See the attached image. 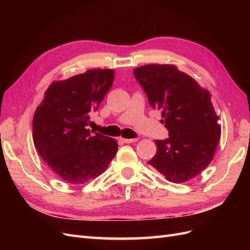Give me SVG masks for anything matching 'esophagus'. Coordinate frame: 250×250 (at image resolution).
Wrapping results in <instances>:
<instances>
[{
	"label": "esophagus",
	"instance_id": "obj_1",
	"mask_svg": "<svg viewBox=\"0 0 250 250\" xmlns=\"http://www.w3.org/2000/svg\"><path fill=\"white\" fill-rule=\"evenodd\" d=\"M121 141H122L123 143H126V144H130V143H135L138 141V139H123V138H121Z\"/></svg>",
	"mask_w": 250,
	"mask_h": 250
}]
</instances>
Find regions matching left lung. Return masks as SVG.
<instances>
[{
  "mask_svg": "<svg viewBox=\"0 0 250 250\" xmlns=\"http://www.w3.org/2000/svg\"><path fill=\"white\" fill-rule=\"evenodd\" d=\"M151 106L162 110L169 138L155 141L148 165L171 183L197 176L213 160L221 127L210 94L173 64H147L133 70Z\"/></svg>",
  "mask_w": 250,
  "mask_h": 250,
  "instance_id": "8db88e82",
  "label": "left lung"
}]
</instances>
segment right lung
I'll list each match as a JSON object with an SVG mask.
<instances>
[{"label":"right lung","instance_id":"add662e5","mask_svg":"<svg viewBox=\"0 0 250 250\" xmlns=\"http://www.w3.org/2000/svg\"><path fill=\"white\" fill-rule=\"evenodd\" d=\"M115 71L88 70L54 81L33 117V143L56 175L72 185L84 184L107 169L118 143L87 129L89 112L96 111L112 85Z\"/></svg>","mask_w":250,"mask_h":250}]
</instances>
